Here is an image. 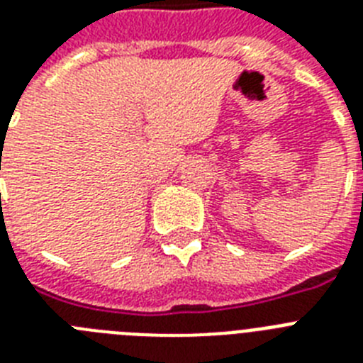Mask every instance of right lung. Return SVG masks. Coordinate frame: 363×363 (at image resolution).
<instances>
[{
  "instance_id": "add662e5",
  "label": "right lung",
  "mask_w": 363,
  "mask_h": 363,
  "mask_svg": "<svg viewBox=\"0 0 363 363\" xmlns=\"http://www.w3.org/2000/svg\"><path fill=\"white\" fill-rule=\"evenodd\" d=\"M0 169H1V167H0Z\"/></svg>"
}]
</instances>
